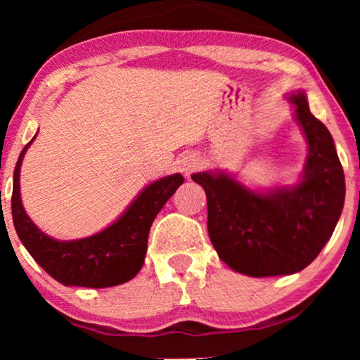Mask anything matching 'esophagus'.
Returning a JSON list of instances; mask_svg holds the SVG:
<instances>
[{"mask_svg":"<svg viewBox=\"0 0 360 360\" xmlns=\"http://www.w3.org/2000/svg\"><path fill=\"white\" fill-rule=\"evenodd\" d=\"M200 167V160L196 159L195 155H185L184 159H180L179 162V170L184 175H190L191 172L196 170Z\"/></svg>","mask_w":360,"mask_h":360,"instance_id":"obj_1","label":"esophagus"}]
</instances>
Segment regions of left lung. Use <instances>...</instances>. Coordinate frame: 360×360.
<instances>
[{
  "label": "left lung",
  "mask_w": 360,
  "mask_h": 360,
  "mask_svg": "<svg viewBox=\"0 0 360 360\" xmlns=\"http://www.w3.org/2000/svg\"><path fill=\"white\" fill-rule=\"evenodd\" d=\"M285 98L308 146L297 184L249 186L219 169L191 175L206 193L208 234L219 259L255 278L308 267L333 236L346 196L331 132L311 115L303 90Z\"/></svg>",
  "instance_id": "obj_1"
}]
</instances>
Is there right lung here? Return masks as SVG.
Here are the masks:
<instances>
[{"label": "right lung", "instance_id": "add662e5", "mask_svg": "<svg viewBox=\"0 0 360 360\" xmlns=\"http://www.w3.org/2000/svg\"><path fill=\"white\" fill-rule=\"evenodd\" d=\"M36 136L19 154L13 175V223L24 248L52 278L65 287L106 288L134 278L144 265L150 226L184 184V176L172 174L150 181L105 229L86 238L60 240L44 233L22 206L21 165Z\"/></svg>", "mask_w": 360, "mask_h": 360}]
</instances>
